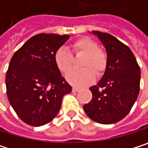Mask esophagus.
I'll return each instance as SVG.
<instances>
[{"label":"esophagus","mask_w":148,"mask_h":148,"mask_svg":"<svg viewBox=\"0 0 148 148\" xmlns=\"http://www.w3.org/2000/svg\"><path fill=\"white\" fill-rule=\"evenodd\" d=\"M79 90H80V89L77 88V87H73V88H72V91H73V92H77V91H79Z\"/></svg>","instance_id":"esophagus-1"}]
</instances>
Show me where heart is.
Segmentation results:
<instances>
[{
  "label": "heart",
  "mask_w": 148,
  "mask_h": 148,
  "mask_svg": "<svg viewBox=\"0 0 148 148\" xmlns=\"http://www.w3.org/2000/svg\"><path fill=\"white\" fill-rule=\"evenodd\" d=\"M71 50L75 56H84L81 63L82 70L72 71L67 74V81L75 86H85L92 83L96 74L100 76L106 70L107 64L106 54L99 49L98 43L88 37H82L71 44ZM54 62L62 73L69 72L73 66V58L69 50L58 49L54 55Z\"/></svg>",
  "instance_id": "heart-1"
}]
</instances>
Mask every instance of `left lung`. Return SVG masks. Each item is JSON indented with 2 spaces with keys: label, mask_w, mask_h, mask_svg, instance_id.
Listing matches in <instances>:
<instances>
[{
  "label": "left lung",
  "mask_w": 148,
  "mask_h": 148,
  "mask_svg": "<svg viewBox=\"0 0 148 148\" xmlns=\"http://www.w3.org/2000/svg\"><path fill=\"white\" fill-rule=\"evenodd\" d=\"M106 48L107 64L97 85L90 88L92 99L83 108L93 121L119 122L131 111L139 92L140 69L132 50L108 33L92 31Z\"/></svg>",
  "instance_id": "left-lung-1"
}]
</instances>
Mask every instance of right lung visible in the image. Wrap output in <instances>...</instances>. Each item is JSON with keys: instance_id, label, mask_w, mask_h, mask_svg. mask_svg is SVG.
<instances>
[{"instance_id": "1", "label": "right lung", "mask_w": 148, "mask_h": 148, "mask_svg": "<svg viewBox=\"0 0 148 148\" xmlns=\"http://www.w3.org/2000/svg\"><path fill=\"white\" fill-rule=\"evenodd\" d=\"M70 36L41 33L12 57L6 74L8 101L24 123L40 126L58 113L63 97L71 91L54 62V55Z\"/></svg>"}]
</instances>
